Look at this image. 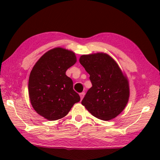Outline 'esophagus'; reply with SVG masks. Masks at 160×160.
Returning a JSON list of instances; mask_svg holds the SVG:
<instances>
[{"mask_svg": "<svg viewBox=\"0 0 160 160\" xmlns=\"http://www.w3.org/2000/svg\"><path fill=\"white\" fill-rule=\"evenodd\" d=\"M84 95H85V93H84V92H82V93H80V98H81V100H82V99H83V98L84 97Z\"/></svg>", "mask_w": 160, "mask_h": 160, "instance_id": "1", "label": "esophagus"}]
</instances>
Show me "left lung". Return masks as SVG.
I'll use <instances>...</instances> for the list:
<instances>
[{
  "label": "left lung",
  "mask_w": 160,
  "mask_h": 160,
  "mask_svg": "<svg viewBox=\"0 0 160 160\" xmlns=\"http://www.w3.org/2000/svg\"><path fill=\"white\" fill-rule=\"evenodd\" d=\"M79 62L92 87L82 104L98 119L108 121L125 108L130 96L128 80L113 59L105 53L82 55Z\"/></svg>",
  "instance_id": "1"
}]
</instances>
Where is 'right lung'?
<instances>
[{"label":"right lung","instance_id":"1","mask_svg":"<svg viewBox=\"0 0 160 160\" xmlns=\"http://www.w3.org/2000/svg\"><path fill=\"white\" fill-rule=\"evenodd\" d=\"M76 62L75 53L57 47L43 54L32 68L28 92L34 110L49 121L66 116L80 96L65 72Z\"/></svg>","mask_w":160,"mask_h":160}]
</instances>
